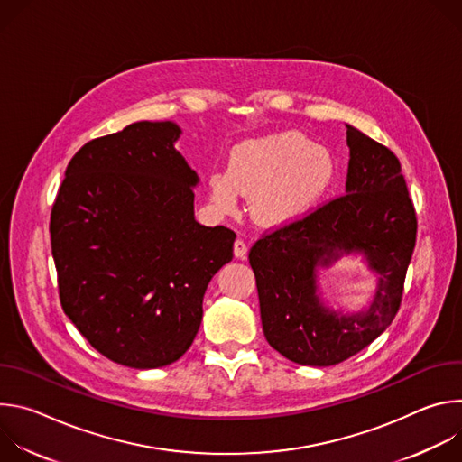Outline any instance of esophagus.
<instances>
[{
	"mask_svg": "<svg viewBox=\"0 0 462 462\" xmlns=\"http://www.w3.org/2000/svg\"><path fill=\"white\" fill-rule=\"evenodd\" d=\"M246 250H248V245L243 239H236V243H234V255L236 257H245Z\"/></svg>",
	"mask_w": 462,
	"mask_h": 462,
	"instance_id": "34e87169",
	"label": "esophagus"
}]
</instances>
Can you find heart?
<instances>
[{
  "mask_svg": "<svg viewBox=\"0 0 462 462\" xmlns=\"http://www.w3.org/2000/svg\"><path fill=\"white\" fill-rule=\"evenodd\" d=\"M337 175L331 152L300 131H282L236 144L228 170H212L208 186L219 210L232 212L241 193H252L250 207L259 223L285 225L314 210Z\"/></svg>",
  "mask_w": 462,
  "mask_h": 462,
  "instance_id": "1",
  "label": "heart"
}]
</instances>
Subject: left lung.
<instances>
[{"label": "left lung", "instance_id": "1", "mask_svg": "<svg viewBox=\"0 0 462 462\" xmlns=\"http://www.w3.org/2000/svg\"><path fill=\"white\" fill-rule=\"evenodd\" d=\"M346 193L305 217L261 236L248 259L267 342L285 358L327 367L378 338L397 316L417 239V214L401 161L347 125ZM360 251L379 274L372 305L355 315L325 308L315 269Z\"/></svg>", "mask_w": 462, "mask_h": 462}]
</instances>
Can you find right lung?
Here are the masks:
<instances>
[{"instance_id": "add662e5", "label": "right lung", "mask_w": 462, "mask_h": 462, "mask_svg": "<svg viewBox=\"0 0 462 462\" xmlns=\"http://www.w3.org/2000/svg\"><path fill=\"white\" fill-rule=\"evenodd\" d=\"M173 122H135L84 144L51 210L63 312L106 358L153 369L179 360L203 319L236 234L193 217L199 180Z\"/></svg>"}]
</instances>
